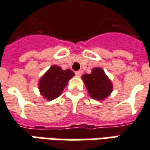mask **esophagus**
Segmentation results:
<instances>
[{"label":"esophagus","instance_id":"34e87169","mask_svg":"<svg viewBox=\"0 0 150 150\" xmlns=\"http://www.w3.org/2000/svg\"><path fill=\"white\" fill-rule=\"evenodd\" d=\"M83 74V71H81V70H79V71H78L75 72V75L76 76H78V77H79V76H81Z\"/></svg>","mask_w":150,"mask_h":150}]
</instances>
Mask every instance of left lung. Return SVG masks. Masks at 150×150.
I'll return each mask as SVG.
<instances>
[{
	"mask_svg": "<svg viewBox=\"0 0 150 150\" xmlns=\"http://www.w3.org/2000/svg\"><path fill=\"white\" fill-rule=\"evenodd\" d=\"M82 79L93 99L104 100L113 91L111 81L101 68H93L91 74L83 75Z\"/></svg>",
	"mask_w": 150,
	"mask_h": 150,
	"instance_id": "1",
	"label": "left lung"
}]
</instances>
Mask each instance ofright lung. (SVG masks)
Instances as JSON below:
<instances>
[{"mask_svg": "<svg viewBox=\"0 0 150 150\" xmlns=\"http://www.w3.org/2000/svg\"><path fill=\"white\" fill-rule=\"evenodd\" d=\"M74 75L71 70H62L60 67L53 65L39 81L40 93L48 100L57 98Z\"/></svg>", "mask_w": 150, "mask_h": 150, "instance_id": "add662e5", "label": "right lung"}]
</instances>
